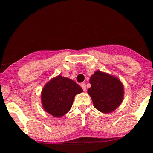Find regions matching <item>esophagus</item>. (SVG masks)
<instances>
[{"instance_id":"esophagus-1","label":"esophagus","mask_w":153,"mask_h":153,"mask_svg":"<svg viewBox=\"0 0 153 153\" xmlns=\"http://www.w3.org/2000/svg\"><path fill=\"white\" fill-rule=\"evenodd\" d=\"M80 86H81V87L82 88L83 90H84V92L86 91V84H84V83H82V84H80Z\"/></svg>"}]
</instances>
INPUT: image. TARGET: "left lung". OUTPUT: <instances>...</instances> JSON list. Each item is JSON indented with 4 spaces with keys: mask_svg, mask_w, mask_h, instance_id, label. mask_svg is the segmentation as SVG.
<instances>
[{
    "mask_svg": "<svg viewBox=\"0 0 153 153\" xmlns=\"http://www.w3.org/2000/svg\"><path fill=\"white\" fill-rule=\"evenodd\" d=\"M90 84L91 87L88 90V93L97 110L109 113L121 105L123 98L124 88L117 77L97 71L90 77Z\"/></svg>",
    "mask_w": 153,
    "mask_h": 153,
    "instance_id": "obj_1",
    "label": "left lung"
}]
</instances>
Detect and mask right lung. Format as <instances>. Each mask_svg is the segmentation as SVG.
Masks as SVG:
<instances>
[{
	"instance_id": "1",
	"label": "right lung",
	"mask_w": 153,
	"mask_h": 153,
	"mask_svg": "<svg viewBox=\"0 0 153 153\" xmlns=\"http://www.w3.org/2000/svg\"><path fill=\"white\" fill-rule=\"evenodd\" d=\"M83 90L73 80L59 75L44 86L41 93L42 107L55 117H61L71 109L75 96Z\"/></svg>"
}]
</instances>
